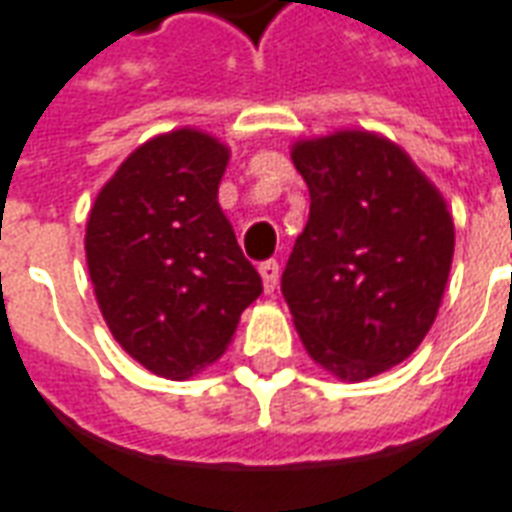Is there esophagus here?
Here are the masks:
<instances>
[{
  "mask_svg": "<svg viewBox=\"0 0 512 512\" xmlns=\"http://www.w3.org/2000/svg\"><path fill=\"white\" fill-rule=\"evenodd\" d=\"M259 272H261V281H264V292H275L278 278H281V264H278L275 259L261 261Z\"/></svg>",
  "mask_w": 512,
  "mask_h": 512,
  "instance_id": "obj_1",
  "label": "esophagus"
}]
</instances>
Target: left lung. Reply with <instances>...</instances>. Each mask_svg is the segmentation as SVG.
Masks as SVG:
<instances>
[{
    "mask_svg": "<svg viewBox=\"0 0 512 512\" xmlns=\"http://www.w3.org/2000/svg\"><path fill=\"white\" fill-rule=\"evenodd\" d=\"M311 193L281 292L305 349L360 382L404 363L445 294L455 231L404 149L365 130L294 144Z\"/></svg>",
    "mask_w": 512,
    "mask_h": 512,
    "instance_id": "left-lung-1",
    "label": "left lung"
}]
</instances>
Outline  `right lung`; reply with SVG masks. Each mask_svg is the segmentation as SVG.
I'll return each mask as SVG.
<instances>
[{
    "mask_svg": "<svg viewBox=\"0 0 512 512\" xmlns=\"http://www.w3.org/2000/svg\"><path fill=\"white\" fill-rule=\"evenodd\" d=\"M226 163L218 138L174 130L141 144L89 212V278L108 330L166 379L215 363L261 294L218 204Z\"/></svg>",
    "mask_w": 512,
    "mask_h": 512,
    "instance_id": "1",
    "label": "right lung"
}]
</instances>
